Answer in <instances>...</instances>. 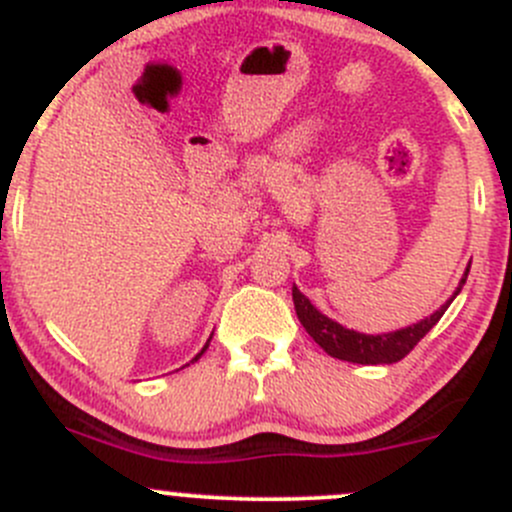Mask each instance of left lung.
<instances>
[{"mask_svg":"<svg viewBox=\"0 0 512 512\" xmlns=\"http://www.w3.org/2000/svg\"><path fill=\"white\" fill-rule=\"evenodd\" d=\"M468 270H471V265H468ZM468 270L466 275H463L456 294L461 292L463 285H466ZM456 294H453V297H456ZM453 297L448 299L441 309H436L431 317L421 319V322L411 324V327L396 329V332L389 334H361L354 332V329L342 327V324L334 322V319H329L327 314L319 312L297 287H292L294 312H297L299 322L307 329L309 337H312L329 356L342 361H352V364H396V361H401L433 327H436V322L443 317V312H446L448 304L453 302Z\"/></svg>","mask_w":512,"mask_h":512,"instance_id":"left-lung-1","label":"left lung"}]
</instances>
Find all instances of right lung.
<instances>
[{
    "label": "right lung",
    "instance_id": "1",
    "mask_svg": "<svg viewBox=\"0 0 512 512\" xmlns=\"http://www.w3.org/2000/svg\"><path fill=\"white\" fill-rule=\"evenodd\" d=\"M208 344H210V342H208ZM208 344H205V347H203V352H205V349H208ZM203 352H200L198 356H195V359H193V361H198V359H200V356H203Z\"/></svg>",
    "mask_w": 512,
    "mask_h": 512
}]
</instances>
